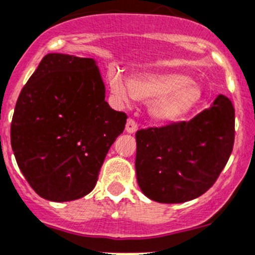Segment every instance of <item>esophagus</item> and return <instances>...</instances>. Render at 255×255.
I'll return each instance as SVG.
<instances>
[{"mask_svg":"<svg viewBox=\"0 0 255 255\" xmlns=\"http://www.w3.org/2000/svg\"><path fill=\"white\" fill-rule=\"evenodd\" d=\"M137 129H138V125H137V122H135L134 120H132V118H129V120L127 121V125H126V132L134 133Z\"/></svg>","mask_w":255,"mask_h":255,"instance_id":"34e87169","label":"esophagus"}]
</instances>
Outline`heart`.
<instances>
[{"label":"heart","mask_w":255,"mask_h":255,"mask_svg":"<svg viewBox=\"0 0 255 255\" xmlns=\"http://www.w3.org/2000/svg\"><path fill=\"white\" fill-rule=\"evenodd\" d=\"M109 89L118 104H128L133 99L151 101L149 116L160 123L180 120L194 111L204 101V89L199 83L191 80L189 74L141 73L125 79L120 73H112Z\"/></svg>","instance_id":"obj_1"}]
</instances>
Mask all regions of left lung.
<instances>
[{"mask_svg": "<svg viewBox=\"0 0 255 255\" xmlns=\"http://www.w3.org/2000/svg\"><path fill=\"white\" fill-rule=\"evenodd\" d=\"M234 126V107L220 94L189 122L137 130L135 175L142 192L163 204L201 196L229 160Z\"/></svg>", "mask_w": 255, "mask_h": 255, "instance_id": "obj_1", "label": "left lung"}]
</instances>
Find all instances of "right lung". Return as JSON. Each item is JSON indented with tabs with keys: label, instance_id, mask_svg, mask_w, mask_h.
Instances as JSON below:
<instances>
[{
	"label": "right lung",
	"instance_id": "right-lung-1",
	"mask_svg": "<svg viewBox=\"0 0 255 255\" xmlns=\"http://www.w3.org/2000/svg\"><path fill=\"white\" fill-rule=\"evenodd\" d=\"M127 116L106 102L94 59L47 54L21 90L11 123L16 162L39 196L63 203L94 189Z\"/></svg>",
	"mask_w": 255,
	"mask_h": 255
}]
</instances>
